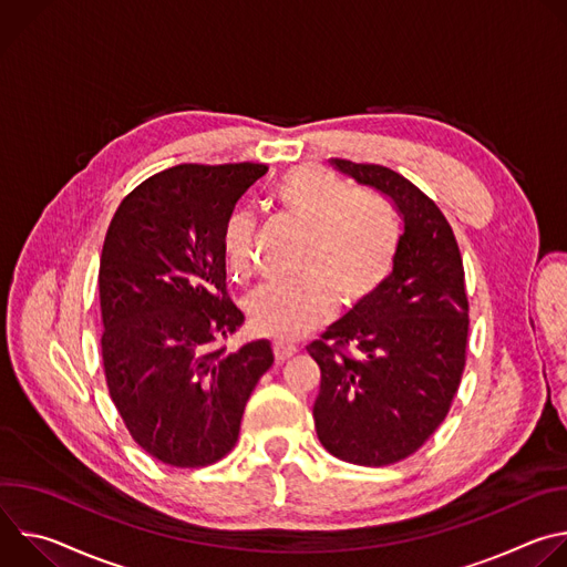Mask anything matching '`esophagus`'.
I'll return each mask as SVG.
<instances>
[{"label":"esophagus","instance_id":"esophagus-1","mask_svg":"<svg viewBox=\"0 0 567 567\" xmlns=\"http://www.w3.org/2000/svg\"><path fill=\"white\" fill-rule=\"evenodd\" d=\"M296 352H298L296 346H282V343H276V346H274V354H276V361H278V363L291 359Z\"/></svg>","mask_w":567,"mask_h":567}]
</instances>
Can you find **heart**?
Listing matches in <instances>:
<instances>
[{
	"mask_svg": "<svg viewBox=\"0 0 567 567\" xmlns=\"http://www.w3.org/2000/svg\"><path fill=\"white\" fill-rule=\"evenodd\" d=\"M276 199L307 228L300 265L305 280L256 291L247 300V316L258 334L287 346L326 326L332 298L341 309H354L383 287L394 265L399 228L383 199L368 190H348L341 177L318 166L287 173ZM254 237V213L235 210L221 237L230 274H251Z\"/></svg>",
	"mask_w": 567,
	"mask_h": 567,
	"instance_id": "1",
	"label": "heart"
}]
</instances>
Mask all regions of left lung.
<instances>
[{"label":"left lung","instance_id":"1","mask_svg":"<svg viewBox=\"0 0 567 567\" xmlns=\"http://www.w3.org/2000/svg\"><path fill=\"white\" fill-rule=\"evenodd\" d=\"M330 164L388 197L403 233L383 287L307 346L320 368L313 422L334 457L385 466L435 433L457 392L468 334L464 269L446 217L415 184L374 164Z\"/></svg>","mask_w":567,"mask_h":567}]
</instances>
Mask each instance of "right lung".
Returning a JSON list of instances; mask_svg holds the SVG:
<instances>
[{
    "mask_svg": "<svg viewBox=\"0 0 567 567\" xmlns=\"http://www.w3.org/2000/svg\"><path fill=\"white\" fill-rule=\"evenodd\" d=\"M262 164H182L136 186L99 269L107 388L134 442L171 466L221 460L271 368L269 341L213 350L245 313L226 296L224 228Z\"/></svg>",
    "mask_w": 567,
    "mask_h": 567,
    "instance_id": "right-lung-1",
    "label": "right lung"
}]
</instances>
